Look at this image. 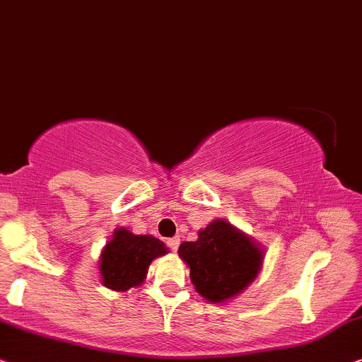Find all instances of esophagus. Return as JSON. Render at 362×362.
<instances>
[{"label": "esophagus", "mask_w": 362, "mask_h": 362, "mask_svg": "<svg viewBox=\"0 0 362 362\" xmlns=\"http://www.w3.org/2000/svg\"><path fill=\"white\" fill-rule=\"evenodd\" d=\"M178 245H180V238L178 237H173V238H168L167 240V247L172 250V252H177Z\"/></svg>", "instance_id": "obj_1"}]
</instances>
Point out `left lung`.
Here are the masks:
<instances>
[{"instance_id": "8db88e82", "label": "left lung", "mask_w": 362, "mask_h": 362, "mask_svg": "<svg viewBox=\"0 0 362 362\" xmlns=\"http://www.w3.org/2000/svg\"><path fill=\"white\" fill-rule=\"evenodd\" d=\"M178 257L190 268L197 293L215 305L238 296L258 276L263 248L226 220L216 218L199 231L197 242L182 243Z\"/></svg>"}]
</instances>
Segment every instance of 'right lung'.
<instances>
[{"label": "right lung", "instance_id": "1", "mask_svg": "<svg viewBox=\"0 0 362 362\" xmlns=\"http://www.w3.org/2000/svg\"><path fill=\"white\" fill-rule=\"evenodd\" d=\"M167 252L165 245L152 235H134L127 228H117L100 253L103 285L114 291L142 285L151 263Z\"/></svg>", "mask_w": 362, "mask_h": 362}]
</instances>
